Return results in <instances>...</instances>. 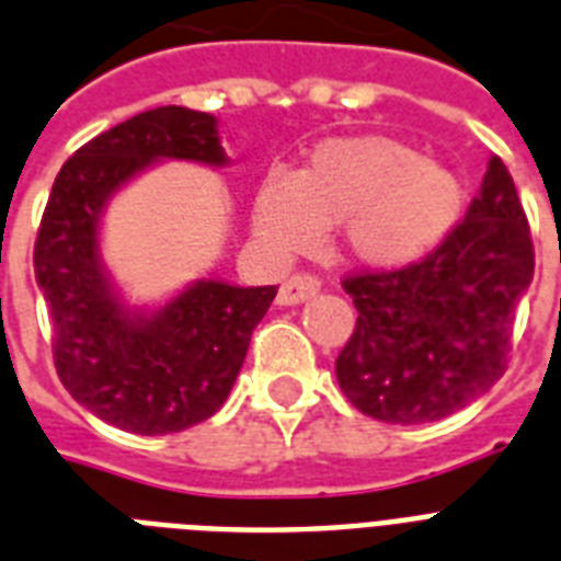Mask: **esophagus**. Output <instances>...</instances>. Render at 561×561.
I'll use <instances>...</instances> for the list:
<instances>
[{
  "instance_id": "obj_1",
  "label": "esophagus",
  "mask_w": 561,
  "mask_h": 561,
  "mask_svg": "<svg viewBox=\"0 0 561 561\" xmlns=\"http://www.w3.org/2000/svg\"><path fill=\"white\" fill-rule=\"evenodd\" d=\"M322 288V282L313 276V273H294L290 279L282 282L279 288V305H299L302 299H308V296H313L317 290Z\"/></svg>"
}]
</instances>
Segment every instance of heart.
I'll use <instances>...</instances> for the list:
<instances>
[{"label":"heart","instance_id":"obj_1","mask_svg":"<svg viewBox=\"0 0 561 561\" xmlns=\"http://www.w3.org/2000/svg\"><path fill=\"white\" fill-rule=\"evenodd\" d=\"M463 184L453 170L389 138L325 140L294 178L271 172L253 202V230L276 253L313 248L343 221L359 262L403 267L458 225Z\"/></svg>","mask_w":561,"mask_h":561}]
</instances>
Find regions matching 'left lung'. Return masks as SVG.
Segmentation results:
<instances>
[{
  "mask_svg": "<svg viewBox=\"0 0 561 561\" xmlns=\"http://www.w3.org/2000/svg\"><path fill=\"white\" fill-rule=\"evenodd\" d=\"M533 239L507 167L490 158L463 221L407 267L348 273L357 325L336 357L354 407L383 423H430L481 398L507 371Z\"/></svg>",
  "mask_w": 561,
  "mask_h": 561,
  "instance_id": "8db88e82",
  "label": "left lung"
}]
</instances>
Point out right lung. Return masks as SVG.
<instances>
[{
    "label": "right lung",
    "instance_id": "right-lung-1",
    "mask_svg": "<svg viewBox=\"0 0 561 561\" xmlns=\"http://www.w3.org/2000/svg\"><path fill=\"white\" fill-rule=\"evenodd\" d=\"M161 158L227 163L216 117L161 106L91 138L57 172L34 244L59 383L100 421L135 435H170L213 417L276 296L273 285L202 279L154 313L117 302L100 262V213L117 186Z\"/></svg>",
    "mask_w": 561,
    "mask_h": 561
}]
</instances>
